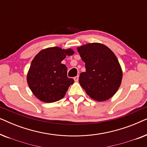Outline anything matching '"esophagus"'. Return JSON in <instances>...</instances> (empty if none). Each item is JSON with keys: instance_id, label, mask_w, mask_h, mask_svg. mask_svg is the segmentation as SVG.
Returning <instances> with one entry per match:
<instances>
[{"instance_id": "34e87169", "label": "esophagus", "mask_w": 147, "mask_h": 147, "mask_svg": "<svg viewBox=\"0 0 147 147\" xmlns=\"http://www.w3.org/2000/svg\"><path fill=\"white\" fill-rule=\"evenodd\" d=\"M74 81H75V82H78V80H79V76H77L76 77L74 78Z\"/></svg>"}]
</instances>
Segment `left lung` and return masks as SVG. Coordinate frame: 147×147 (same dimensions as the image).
Wrapping results in <instances>:
<instances>
[{
    "instance_id": "1",
    "label": "left lung",
    "mask_w": 147,
    "mask_h": 147,
    "mask_svg": "<svg viewBox=\"0 0 147 147\" xmlns=\"http://www.w3.org/2000/svg\"><path fill=\"white\" fill-rule=\"evenodd\" d=\"M86 71L80 74L79 82L86 94L98 102L106 101L118 91L122 79L119 61L107 46L99 43L78 47Z\"/></svg>"
}]
</instances>
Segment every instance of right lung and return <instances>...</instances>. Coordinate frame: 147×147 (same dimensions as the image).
Returning a JSON list of instances; mask_svg holds the SVG:
<instances>
[{
  "label": "right lung",
  "mask_w": 147,
  "mask_h": 147,
  "mask_svg": "<svg viewBox=\"0 0 147 147\" xmlns=\"http://www.w3.org/2000/svg\"><path fill=\"white\" fill-rule=\"evenodd\" d=\"M71 49L49 47L40 51L31 61L27 76L28 86L41 101L51 103L65 96L74 80L67 76V68L61 61L72 55Z\"/></svg>",
  "instance_id": "right-lung-1"
}]
</instances>
